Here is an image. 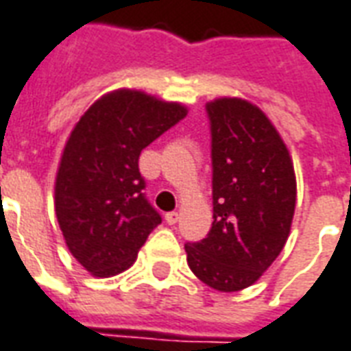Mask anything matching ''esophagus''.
Here are the masks:
<instances>
[{
	"label": "esophagus",
	"instance_id": "obj_1",
	"mask_svg": "<svg viewBox=\"0 0 351 351\" xmlns=\"http://www.w3.org/2000/svg\"><path fill=\"white\" fill-rule=\"evenodd\" d=\"M165 221L168 222V224H176V222L179 221V213L178 211H170V213H166Z\"/></svg>",
	"mask_w": 351,
	"mask_h": 351
}]
</instances>
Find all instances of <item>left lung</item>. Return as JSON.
<instances>
[{
    "label": "left lung",
    "mask_w": 351,
    "mask_h": 351,
    "mask_svg": "<svg viewBox=\"0 0 351 351\" xmlns=\"http://www.w3.org/2000/svg\"><path fill=\"white\" fill-rule=\"evenodd\" d=\"M213 224L186 243L189 267L219 291L249 288L277 260L295 211L290 153L262 110L243 99L207 102Z\"/></svg>",
    "instance_id": "obj_1"
}]
</instances>
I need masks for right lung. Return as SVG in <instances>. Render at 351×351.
Instances as JSON below:
<instances>
[{"instance_id":"obj_1","label":"right lung","mask_w":351,"mask_h":351,"mask_svg":"<svg viewBox=\"0 0 351 351\" xmlns=\"http://www.w3.org/2000/svg\"><path fill=\"white\" fill-rule=\"evenodd\" d=\"M186 116L178 102L119 89L89 106L56 178V217L69 250L95 277L129 269L160 224L138 168L142 149Z\"/></svg>"}]
</instances>
